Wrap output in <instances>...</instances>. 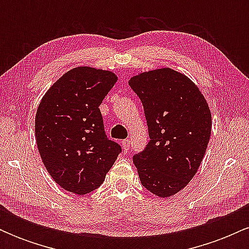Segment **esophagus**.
<instances>
[{
  "mask_svg": "<svg viewBox=\"0 0 249 249\" xmlns=\"http://www.w3.org/2000/svg\"><path fill=\"white\" fill-rule=\"evenodd\" d=\"M122 146L125 151L128 150V147H130V139H124V141L122 142Z\"/></svg>",
  "mask_w": 249,
  "mask_h": 249,
  "instance_id": "34e87169",
  "label": "esophagus"
}]
</instances>
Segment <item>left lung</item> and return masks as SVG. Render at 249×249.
I'll return each instance as SVG.
<instances>
[{
  "label": "left lung",
  "mask_w": 249,
  "mask_h": 249,
  "mask_svg": "<svg viewBox=\"0 0 249 249\" xmlns=\"http://www.w3.org/2000/svg\"><path fill=\"white\" fill-rule=\"evenodd\" d=\"M128 84L141 98L150 136L133 162L142 186L167 198L186 186L201 164L212 128L211 111L196 84L172 69L144 72Z\"/></svg>",
  "instance_id": "8db88e82"
}]
</instances>
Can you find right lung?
<instances>
[{
    "label": "right lung",
    "mask_w": 249,
    "mask_h": 249,
    "mask_svg": "<svg viewBox=\"0 0 249 249\" xmlns=\"http://www.w3.org/2000/svg\"><path fill=\"white\" fill-rule=\"evenodd\" d=\"M117 82L110 71H68L37 108L35 134L43 164L57 184L76 194L98 188L122 153L107 138L99 105Z\"/></svg>",
    "instance_id": "1"
}]
</instances>
